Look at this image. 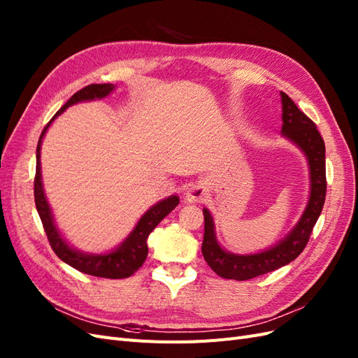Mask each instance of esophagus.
I'll list each match as a JSON object with an SVG mask.
<instances>
[{
    "label": "esophagus",
    "mask_w": 358,
    "mask_h": 358,
    "mask_svg": "<svg viewBox=\"0 0 358 358\" xmlns=\"http://www.w3.org/2000/svg\"><path fill=\"white\" fill-rule=\"evenodd\" d=\"M206 196H208V189L204 188L203 183H191L183 199L188 203H200Z\"/></svg>",
    "instance_id": "1"
}]
</instances>
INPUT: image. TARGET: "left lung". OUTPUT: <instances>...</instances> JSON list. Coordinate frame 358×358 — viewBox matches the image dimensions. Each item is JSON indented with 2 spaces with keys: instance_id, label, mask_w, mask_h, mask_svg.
<instances>
[{
  "instance_id": "left-lung-1",
  "label": "left lung",
  "mask_w": 358,
  "mask_h": 358,
  "mask_svg": "<svg viewBox=\"0 0 358 358\" xmlns=\"http://www.w3.org/2000/svg\"><path fill=\"white\" fill-rule=\"evenodd\" d=\"M280 104H282V134L291 143H294L305 154L309 166V200L303 210L299 222L291 231L262 252L255 254H233L218 243L215 234L213 216L208 209L204 215V237L201 252L206 263L213 272L224 279L246 280L259 275L287 266L296 259L305 249L313 225L318 221L324 200H326V146L318 129L310 119L303 113L289 96L280 91Z\"/></svg>"
}]
</instances>
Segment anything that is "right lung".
<instances>
[{
  "instance_id": "add662e5",
  "label": "right lung",
  "mask_w": 358,
  "mask_h": 358,
  "mask_svg": "<svg viewBox=\"0 0 358 358\" xmlns=\"http://www.w3.org/2000/svg\"><path fill=\"white\" fill-rule=\"evenodd\" d=\"M115 90V85L112 83H92L85 86L83 90L76 92L71 99L64 104L61 109L55 113L49 124L43 129V133L38 138L37 145V167H36V179H34V199H36V208L40 215V220L45 227L46 236L49 243L64 263L79 270L82 273L99 276V278H109V279H122L131 276L134 272L142 267L145 259L148 257V237L152 233L155 227L166 218V216L176 208L179 204L178 196H170L164 200L155 203L152 208H149L136 224L133 231L129 233L121 245L113 248L112 251L104 254H90L79 251V249L69 245V242L64 239L59 233L55 218H53V212L48 203L45 188H43L41 180V162H40V150L43 137H45L48 128L55 119L67 109V107L78 104L82 101H94L101 100L104 96L109 95Z\"/></svg>"
}]
</instances>
